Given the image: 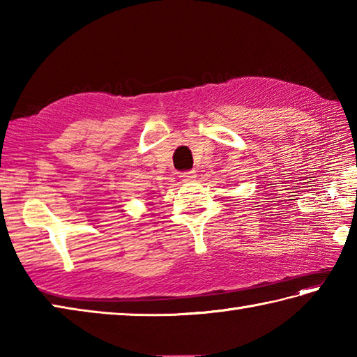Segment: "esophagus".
Returning <instances> with one entry per match:
<instances>
[{
	"mask_svg": "<svg viewBox=\"0 0 357 357\" xmlns=\"http://www.w3.org/2000/svg\"><path fill=\"white\" fill-rule=\"evenodd\" d=\"M195 178H196V172L195 170H188V172L181 173V179H183L184 183H188V181H193Z\"/></svg>",
	"mask_w": 357,
	"mask_h": 357,
	"instance_id": "obj_1",
	"label": "esophagus"
}]
</instances>
